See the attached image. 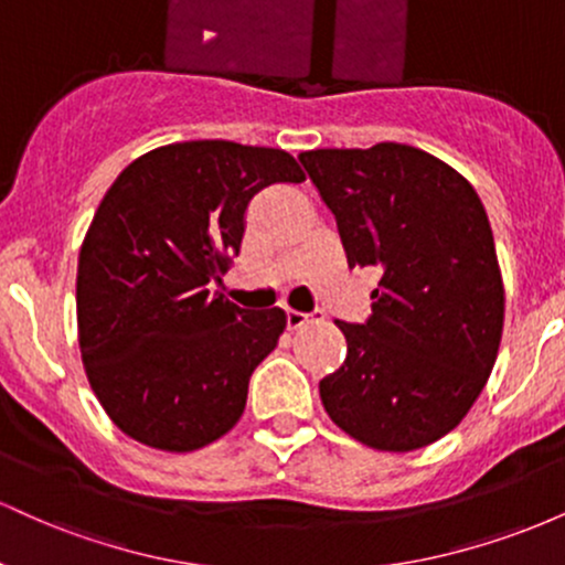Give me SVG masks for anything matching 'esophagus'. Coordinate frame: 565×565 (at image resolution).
Listing matches in <instances>:
<instances>
[{"instance_id": "1", "label": "esophagus", "mask_w": 565, "mask_h": 565, "mask_svg": "<svg viewBox=\"0 0 565 565\" xmlns=\"http://www.w3.org/2000/svg\"><path fill=\"white\" fill-rule=\"evenodd\" d=\"M310 319H313V316L300 313V310H287V327H289V329H300V327H305V323H308Z\"/></svg>"}]
</instances>
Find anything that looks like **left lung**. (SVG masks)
I'll use <instances>...</instances> for the list:
<instances>
[{"mask_svg":"<svg viewBox=\"0 0 565 565\" xmlns=\"http://www.w3.org/2000/svg\"><path fill=\"white\" fill-rule=\"evenodd\" d=\"M300 161L350 268L380 270L372 316L334 321L348 355L319 382L321 404L372 449H423L462 423L502 340L504 287L481 199L449 164L401 142Z\"/></svg>","mask_w":565,"mask_h":565,"instance_id":"left-lung-1","label":"left lung"}]
</instances>
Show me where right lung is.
Here are the masks:
<instances>
[{
	"mask_svg": "<svg viewBox=\"0 0 565 565\" xmlns=\"http://www.w3.org/2000/svg\"><path fill=\"white\" fill-rule=\"evenodd\" d=\"M305 174L281 148L231 140L161 146L97 206L76 270L87 380L121 433L196 451L238 423L257 364L287 327L210 291L242 249L255 193Z\"/></svg>",
	"mask_w": 565,
	"mask_h": 565,
	"instance_id": "right-lung-1",
	"label": "right lung"
}]
</instances>
